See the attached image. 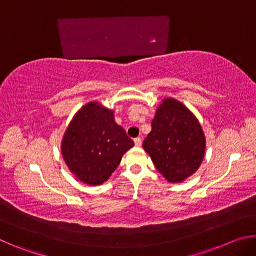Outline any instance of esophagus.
Masks as SVG:
<instances>
[{"label": "esophagus", "mask_w": 256, "mask_h": 256, "mask_svg": "<svg viewBox=\"0 0 256 256\" xmlns=\"http://www.w3.org/2000/svg\"><path fill=\"white\" fill-rule=\"evenodd\" d=\"M134 144H136V146H141V144H142V140L140 138H134Z\"/></svg>", "instance_id": "esophagus-1"}]
</instances>
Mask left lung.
Returning a JSON list of instances; mask_svg holds the SVG:
<instances>
[{
	"mask_svg": "<svg viewBox=\"0 0 256 256\" xmlns=\"http://www.w3.org/2000/svg\"><path fill=\"white\" fill-rule=\"evenodd\" d=\"M151 132L144 141L158 172L170 183H182L201 166L206 136L196 115L184 104L166 97L157 107Z\"/></svg>",
	"mask_w": 256,
	"mask_h": 256,
	"instance_id": "8db88e82",
	"label": "left lung"
}]
</instances>
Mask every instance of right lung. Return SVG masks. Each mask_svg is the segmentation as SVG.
Here are the masks:
<instances>
[{
	"label": "right lung",
	"instance_id": "add662e5",
	"mask_svg": "<svg viewBox=\"0 0 256 256\" xmlns=\"http://www.w3.org/2000/svg\"><path fill=\"white\" fill-rule=\"evenodd\" d=\"M133 146L124 128L115 122L114 110L94 100L73 116L62 138L60 152L78 180L94 186L110 178Z\"/></svg>",
	"mask_w": 256,
	"mask_h": 256
}]
</instances>
